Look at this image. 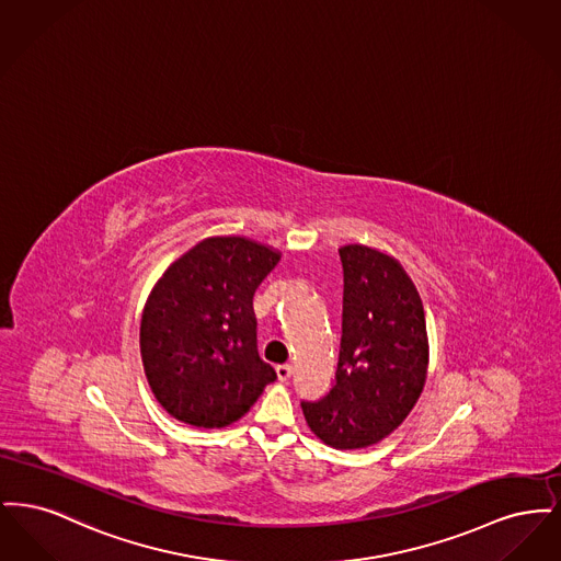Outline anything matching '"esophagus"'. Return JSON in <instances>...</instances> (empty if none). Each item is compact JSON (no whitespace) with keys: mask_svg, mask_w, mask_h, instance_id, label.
Listing matches in <instances>:
<instances>
[{"mask_svg":"<svg viewBox=\"0 0 561 561\" xmlns=\"http://www.w3.org/2000/svg\"><path fill=\"white\" fill-rule=\"evenodd\" d=\"M275 373H277L279 380H288L293 376V366L290 364H282V366L275 368Z\"/></svg>","mask_w":561,"mask_h":561,"instance_id":"34e87169","label":"esophagus"}]
</instances>
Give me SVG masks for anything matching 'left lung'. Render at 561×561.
I'll return each mask as SVG.
<instances>
[{
	"label": "left lung",
	"mask_w": 561,
	"mask_h": 561,
	"mask_svg": "<svg viewBox=\"0 0 561 561\" xmlns=\"http://www.w3.org/2000/svg\"><path fill=\"white\" fill-rule=\"evenodd\" d=\"M343 339L336 385L318 401H302L313 435L336 450H362L382 442L421 398L428 370L423 300L400 261L378 248H339Z\"/></svg>",
	"instance_id": "left-lung-1"
}]
</instances>
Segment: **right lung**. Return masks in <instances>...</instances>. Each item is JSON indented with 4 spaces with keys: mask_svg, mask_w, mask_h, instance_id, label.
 <instances>
[{
    "mask_svg": "<svg viewBox=\"0 0 561 561\" xmlns=\"http://www.w3.org/2000/svg\"><path fill=\"white\" fill-rule=\"evenodd\" d=\"M282 252L243 236L197 241L161 273L140 318L149 387L176 421L233 425L275 370L259 357L252 298Z\"/></svg>",
    "mask_w": 561,
    "mask_h": 561,
    "instance_id": "1",
    "label": "right lung"
}]
</instances>
